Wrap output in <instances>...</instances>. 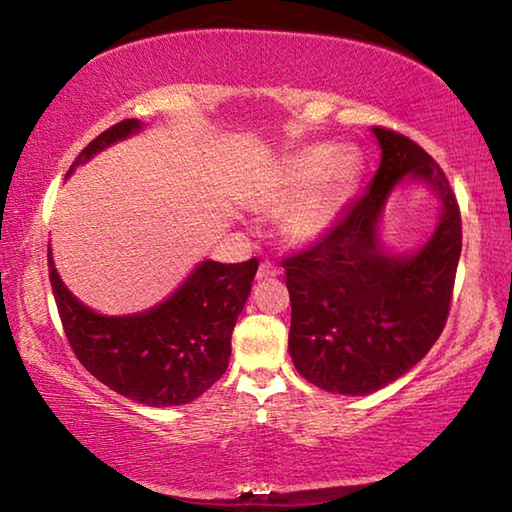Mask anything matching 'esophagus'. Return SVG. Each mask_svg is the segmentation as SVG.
<instances>
[{
    "instance_id": "1",
    "label": "esophagus",
    "mask_w": 512,
    "mask_h": 512,
    "mask_svg": "<svg viewBox=\"0 0 512 512\" xmlns=\"http://www.w3.org/2000/svg\"><path fill=\"white\" fill-rule=\"evenodd\" d=\"M280 275V266H275L271 262L259 264L257 268V280H273V277Z\"/></svg>"
}]
</instances>
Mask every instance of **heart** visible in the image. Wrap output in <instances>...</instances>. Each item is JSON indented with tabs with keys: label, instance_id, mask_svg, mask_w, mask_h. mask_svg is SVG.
Returning a JSON list of instances; mask_svg holds the SVG:
<instances>
[{
	"label": "heart",
	"instance_id": "obj_1",
	"mask_svg": "<svg viewBox=\"0 0 512 512\" xmlns=\"http://www.w3.org/2000/svg\"><path fill=\"white\" fill-rule=\"evenodd\" d=\"M359 171L361 158L352 146H302L266 171L248 194V205L264 214L287 212L282 230L291 244H316L336 225Z\"/></svg>",
	"mask_w": 512,
	"mask_h": 512
}]
</instances>
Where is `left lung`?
I'll return each mask as SVG.
<instances>
[{
  "label": "left lung",
  "mask_w": 512,
  "mask_h": 512,
  "mask_svg": "<svg viewBox=\"0 0 512 512\" xmlns=\"http://www.w3.org/2000/svg\"><path fill=\"white\" fill-rule=\"evenodd\" d=\"M381 162L343 219L305 253L284 259L293 366L327 393L370 395L406 375L443 332L461 257V212L443 169L400 133L372 128ZM420 182L439 198V223L415 251L380 239L387 198Z\"/></svg>",
  "instance_id": "8db88e82"
}]
</instances>
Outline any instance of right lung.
<instances>
[{"label":"right lung","mask_w":512,"mask_h":512,"mask_svg":"<svg viewBox=\"0 0 512 512\" xmlns=\"http://www.w3.org/2000/svg\"><path fill=\"white\" fill-rule=\"evenodd\" d=\"M144 131L140 119L119 121L81 151L72 176L94 155ZM257 259L221 264L203 259L180 287L151 309L108 316L90 309L65 287L49 246V280L67 341L85 370L137 404L194 402L219 379L232 352V329L244 309Z\"/></svg>","instance_id":"add662e5"}]
</instances>
